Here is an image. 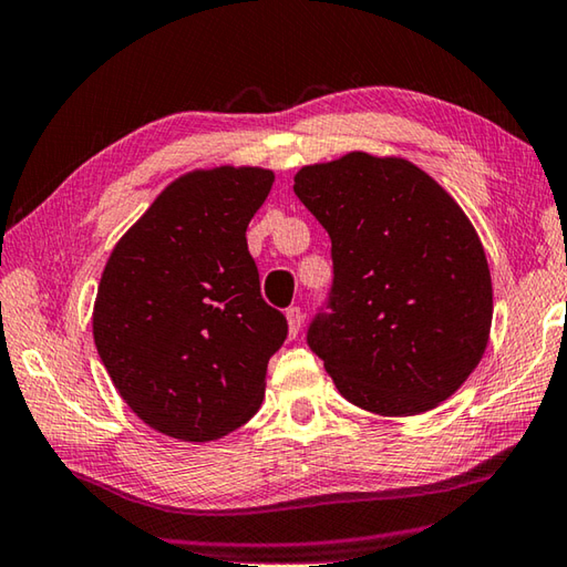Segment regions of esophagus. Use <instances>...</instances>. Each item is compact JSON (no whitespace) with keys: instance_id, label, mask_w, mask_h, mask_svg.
<instances>
[{"instance_id":"obj_1","label":"esophagus","mask_w":567,"mask_h":567,"mask_svg":"<svg viewBox=\"0 0 567 567\" xmlns=\"http://www.w3.org/2000/svg\"><path fill=\"white\" fill-rule=\"evenodd\" d=\"M286 320H288V336L296 338L298 330H301V326H303V311H301V306H291V308H288V311H286Z\"/></svg>"}]
</instances>
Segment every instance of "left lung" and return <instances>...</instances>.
<instances>
[{
    "label": "left lung",
    "instance_id": "left-lung-1",
    "mask_svg": "<svg viewBox=\"0 0 567 567\" xmlns=\"http://www.w3.org/2000/svg\"><path fill=\"white\" fill-rule=\"evenodd\" d=\"M293 183L333 256V286L308 326V348L362 410H434L488 343L494 293L472 221L402 157L348 153L301 167Z\"/></svg>",
    "mask_w": 567,
    "mask_h": 567
}]
</instances>
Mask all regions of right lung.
Instances as JSON below:
<instances>
[{
	"instance_id": "obj_1",
	"label": "right lung",
	"mask_w": 567,
	"mask_h": 567,
	"mask_svg": "<svg viewBox=\"0 0 567 567\" xmlns=\"http://www.w3.org/2000/svg\"><path fill=\"white\" fill-rule=\"evenodd\" d=\"M271 185L261 167L177 177L103 269L95 348L127 408L173 440H219L261 408L266 365L288 333L247 247Z\"/></svg>"
}]
</instances>
